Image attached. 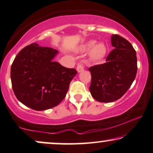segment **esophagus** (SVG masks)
Listing matches in <instances>:
<instances>
[{
  "label": "esophagus",
  "instance_id": "obj_1",
  "mask_svg": "<svg viewBox=\"0 0 153 153\" xmlns=\"http://www.w3.org/2000/svg\"><path fill=\"white\" fill-rule=\"evenodd\" d=\"M77 71H78V73L82 72V71H84V67H83L81 64H79L78 65V66H77Z\"/></svg>",
  "mask_w": 153,
  "mask_h": 153
}]
</instances>
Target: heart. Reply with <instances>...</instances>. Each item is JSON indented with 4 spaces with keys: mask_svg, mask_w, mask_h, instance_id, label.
Masks as SVG:
<instances>
[{
    "mask_svg": "<svg viewBox=\"0 0 153 153\" xmlns=\"http://www.w3.org/2000/svg\"><path fill=\"white\" fill-rule=\"evenodd\" d=\"M87 50H91L90 58L94 62H100L103 60L108 53V48L103 42L96 45L95 41H89L85 45Z\"/></svg>",
    "mask_w": 153,
    "mask_h": 153,
    "instance_id": "heart-1",
    "label": "heart"
}]
</instances>
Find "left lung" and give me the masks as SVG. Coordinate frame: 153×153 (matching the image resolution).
Segmentation results:
<instances>
[{"instance_id":"left-lung-1","label":"left lung","mask_w":153,"mask_h":153,"mask_svg":"<svg viewBox=\"0 0 153 153\" xmlns=\"http://www.w3.org/2000/svg\"><path fill=\"white\" fill-rule=\"evenodd\" d=\"M115 48L105 63L89 68L91 75L89 91L99 102H113L120 99L131 87L137 72L136 53L131 44L117 34L111 36Z\"/></svg>"}]
</instances>
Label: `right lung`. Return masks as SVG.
<instances>
[{
  "label": "right lung",
  "instance_id": "right-lung-1",
  "mask_svg": "<svg viewBox=\"0 0 153 153\" xmlns=\"http://www.w3.org/2000/svg\"><path fill=\"white\" fill-rule=\"evenodd\" d=\"M57 53L34 43L22 49L13 61L10 71L13 91L20 102L31 109L44 111L59 104L78 73L54 62Z\"/></svg>",
  "mask_w": 153,
  "mask_h": 153
}]
</instances>
